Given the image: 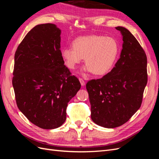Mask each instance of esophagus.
Listing matches in <instances>:
<instances>
[{
    "instance_id": "1",
    "label": "esophagus",
    "mask_w": 159,
    "mask_h": 159,
    "mask_svg": "<svg viewBox=\"0 0 159 159\" xmlns=\"http://www.w3.org/2000/svg\"><path fill=\"white\" fill-rule=\"evenodd\" d=\"M79 80H80V83H81V86H84V85H85V84L84 80L82 78H79Z\"/></svg>"
}]
</instances>
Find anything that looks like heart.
<instances>
[{
  "label": "heart",
  "instance_id": "1",
  "mask_svg": "<svg viewBox=\"0 0 159 159\" xmlns=\"http://www.w3.org/2000/svg\"><path fill=\"white\" fill-rule=\"evenodd\" d=\"M72 47H65L61 56L68 68L74 70L84 57V70L95 75L107 74L112 69L119 54V45L111 37L90 35L76 38Z\"/></svg>",
  "mask_w": 159,
  "mask_h": 159
}]
</instances>
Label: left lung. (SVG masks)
Segmentation results:
<instances>
[{
  "label": "left lung",
  "mask_w": 159,
  "mask_h": 159,
  "mask_svg": "<svg viewBox=\"0 0 159 159\" xmlns=\"http://www.w3.org/2000/svg\"><path fill=\"white\" fill-rule=\"evenodd\" d=\"M123 36L119 59L103 78L86 84L91 104V117L99 126L122 125L140 108L147 84V58L137 40L127 28H115Z\"/></svg>",
  "instance_id": "left-lung-1"
}]
</instances>
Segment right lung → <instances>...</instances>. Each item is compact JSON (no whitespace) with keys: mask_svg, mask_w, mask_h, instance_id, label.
<instances>
[{"mask_svg":"<svg viewBox=\"0 0 159 159\" xmlns=\"http://www.w3.org/2000/svg\"><path fill=\"white\" fill-rule=\"evenodd\" d=\"M61 30L42 24L28 32L14 55L12 85L17 106L44 129L60 127L68 103L81 88L61 56Z\"/></svg>","mask_w":159,"mask_h":159,"instance_id":"add662e5","label":"right lung"}]
</instances>
